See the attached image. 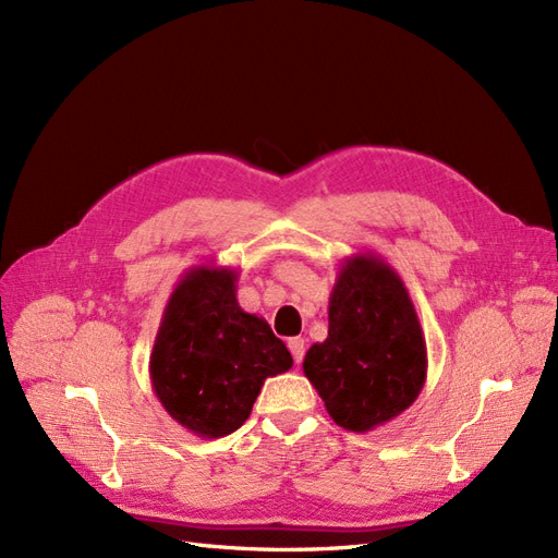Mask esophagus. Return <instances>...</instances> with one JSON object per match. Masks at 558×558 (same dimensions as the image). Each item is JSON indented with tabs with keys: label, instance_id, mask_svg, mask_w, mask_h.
Segmentation results:
<instances>
[{
	"label": "esophagus",
	"instance_id": "obj_1",
	"mask_svg": "<svg viewBox=\"0 0 558 558\" xmlns=\"http://www.w3.org/2000/svg\"><path fill=\"white\" fill-rule=\"evenodd\" d=\"M289 349L293 353L295 363H302V359H305V340H302V337H291Z\"/></svg>",
	"mask_w": 558,
	"mask_h": 558
}]
</instances>
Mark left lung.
Returning a JSON list of instances; mask_svg holds the SVG:
<instances>
[{
	"mask_svg": "<svg viewBox=\"0 0 558 558\" xmlns=\"http://www.w3.org/2000/svg\"><path fill=\"white\" fill-rule=\"evenodd\" d=\"M302 369L330 418L351 433L388 424L418 398L426 337L400 275L377 253H353L342 263L328 337L310 347Z\"/></svg>",
	"mask_w": 558,
	"mask_h": 558,
	"instance_id": "left-lung-1",
	"label": "left lung"
}]
</instances>
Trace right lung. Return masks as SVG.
Wrapping results in <instances>:
<instances>
[{
  "mask_svg": "<svg viewBox=\"0 0 558 558\" xmlns=\"http://www.w3.org/2000/svg\"><path fill=\"white\" fill-rule=\"evenodd\" d=\"M293 367L291 351L238 302V269L197 265L167 300L150 351L162 408L197 437H223L251 414L267 377Z\"/></svg>",
  "mask_w": 558,
  "mask_h": 558,
  "instance_id": "obj_1",
  "label": "right lung"
}]
</instances>
